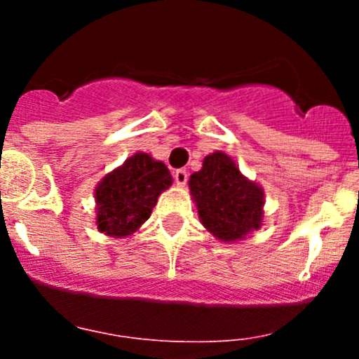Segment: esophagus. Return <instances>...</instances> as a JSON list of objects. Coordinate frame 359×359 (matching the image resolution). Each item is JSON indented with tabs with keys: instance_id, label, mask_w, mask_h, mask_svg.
Instances as JSON below:
<instances>
[{
	"instance_id": "34e87169",
	"label": "esophagus",
	"mask_w": 359,
	"mask_h": 359,
	"mask_svg": "<svg viewBox=\"0 0 359 359\" xmlns=\"http://www.w3.org/2000/svg\"><path fill=\"white\" fill-rule=\"evenodd\" d=\"M173 180L179 187H184L187 184V172L186 170H175L173 172Z\"/></svg>"
}]
</instances>
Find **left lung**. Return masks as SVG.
Instances as JSON below:
<instances>
[{"label":"left lung","mask_w":359,"mask_h":359,"mask_svg":"<svg viewBox=\"0 0 359 359\" xmlns=\"http://www.w3.org/2000/svg\"><path fill=\"white\" fill-rule=\"evenodd\" d=\"M189 189L201 224L217 240L234 243L262 226L264 189L222 151L203 159L200 172L189 177Z\"/></svg>","instance_id":"8db88e82"}]
</instances>
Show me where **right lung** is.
Here are the masks:
<instances>
[{
  "instance_id": "1",
  "label": "right lung",
  "mask_w": 359,
  "mask_h": 359,
  "mask_svg": "<svg viewBox=\"0 0 359 359\" xmlns=\"http://www.w3.org/2000/svg\"><path fill=\"white\" fill-rule=\"evenodd\" d=\"M166 165L147 153H135L107 173L95 187L97 229L111 238L135 233L156 206L159 194L172 186Z\"/></svg>"
}]
</instances>
